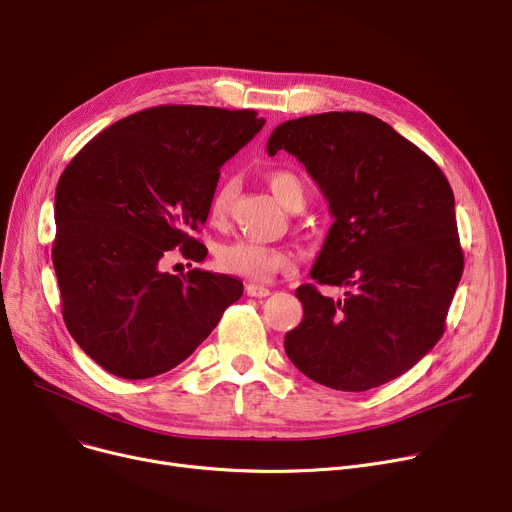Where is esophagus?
<instances>
[{"label": "esophagus", "instance_id": "obj_1", "mask_svg": "<svg viewBox=\"0 0 512 512\" xmlns=\"http://www.w3.org/2000/svg\"><path fill=\"white\" fill-rule=\"evenodd\" d=\"M245 292H247V296H253V298H265V296L271 294L269 288L259 286V284H247V286H245Z\"/></svg>", "mask_w": 512, "mask_h": 512}]
</instances>
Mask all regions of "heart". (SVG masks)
Masks as SVG:
<instances>
[{
	"instance_id": "obj_1",
	"label": "heart",
	"mask_w": 512,
	"mask_h": 512,
	"mask_svg": "<svg viewBox=\"0 0 512 512\" xmlns=\"http://www.w3.org/2000/svg\"><path fill=\"white\" fill-rule=\"evenodd\" d=\"M267 185L288 212H300L304 208L306 187L292 170H274V173L267 175ZM234 197L236 181L224 179L216 187L208 210L210 222L214 226H222L228 220ZM214 263L224 274L263 282L276 276L278 271L288 269L292 265V257L280 247L255 243L249 241V238H234V241L218 243L214 247Z\"/></svg>"
}]
</instances>
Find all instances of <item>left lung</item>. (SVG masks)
Segmentation results:
<instances>
[{
    "label": "left lung",
    "instance_id": "left-lung-1",
    "mask_svg": "<svg viewBox=\"0 0 512 512\" xmlns=\"http://www.w3.org/2000/svg\"><path fill=\"white\" fill-rule=\"evenodd\" d=\"M296 156L335 222L311 269L325 286L296 290L304 317L286 333L292 364L337 391L381 387L445 333L463 274L455 195L438 164L368 113H321L274 129L267 154Z\"/></svg>",
    "mask_w": 512,
    "mask_h": 512
}]
</instances>
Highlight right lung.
Masks as SVG:
<instances>
[{
	"instance_id": "right-lung-1",
	"label": "right lung",
	"mask_w": 512,
	"mask_h": 512,
	"mask_svg": "<svg viewBox=\"0 0 512 512\" xmlns=\"http://www.w3.org/2000/svg\"><path fill=\"white\" fill-rule=\"evenodd\" d=\"M265 125L255 111L160 105L100 131L65 166L55 191L53 267L76 344L115 377L150 379L187 360L243 282L191 269L170 276V251L201 261L220 166Z\"/></svg>"
}]
</instances>
